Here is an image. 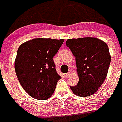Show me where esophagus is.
Instances as JSON below:
<instances>
[{"label": "esophagus", "instance_id": "esophagus-1", "mask_svg": "<svg viewBox=\"0 0 122 122\" xmlns=\"http://www.w3.org/2000/svg\"><path fill=\"white\" fill-rule=\"evenodd\" d=\"M69 75H70V72L66 73V74H65V76H66V77H68V76H69Z\"/></svg>", "mask_w": 122, "mask_h": 122}]
</instances>
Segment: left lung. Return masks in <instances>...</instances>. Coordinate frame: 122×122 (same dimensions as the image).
<instances>
[{
	"mask_svg": "<svg viewBox=\"0 0 122 122\" xmlns=\"http://www.w3.org/2000/svg\"><path fill=\"white\" fill-rule=\"evenodd\" d=\"M66 45L76 57L79 82L71 86L76 95L86 97L101 87L107 77L111 62L108 46L94 37L68 39Z\"/></svg>",
	"mask_w": 122,
	"mask_h": 122,
	"instance_id": "obj_1",
	"label": "left lung"
}]
</instances>
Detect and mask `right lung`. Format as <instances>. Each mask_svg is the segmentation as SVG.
Here are the masks:
<instances>
[{"label": "right lung", "mask_w": 122, "mask_h": 122, "mask_svg": "<svg viewBox=\"0 0 122 122\" xmlns=\"http://www.w3.org/2000/svg\"><path fill=\"white\" fill-rule=\"evenodd\" d=\"M64 39L34 38L23 43L17 50L14 67L21 86L36 100L49 98L61 77L56 73L53 56Z\"/></svg>", "instance_id": "obj_1"}]
</instances>
